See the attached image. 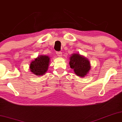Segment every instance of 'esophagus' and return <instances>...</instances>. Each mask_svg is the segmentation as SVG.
Wrapping results in <instances>:
<instances>
[{"label":"esophagus","mask_w":122,"mask_h":122,"mask_svg":"<svg viewBox=\"0 0 122 122\" xmlns=\"http://www.w3.org/2000/svg\"><path fill=\"white\" fill-rule=\"evenodd\" d=\"M56 54L58 56L61 57L62 55V52H56Z\"/></svg>","instance_id":"1"}]
</instances>
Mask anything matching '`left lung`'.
<instances>
[{"label":"left lung","instance_id":"8db88e82","mask_svg":"<svg viewBox=\"0 0 122 122\" xmlns=\"http://www.w3.org/2000/svg\"><path fill=\"white\" fill-rule=\"evenodd\" d=\"M70 66L75 73L80 77H85L91 69L88 59L78 53H74L70 57Z\"/></svg>","mask_w":122,"mask_h":122}]
</instances>
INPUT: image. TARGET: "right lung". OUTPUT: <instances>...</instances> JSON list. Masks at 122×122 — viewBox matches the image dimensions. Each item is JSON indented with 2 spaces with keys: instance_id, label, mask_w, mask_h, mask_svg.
<instances>
[{
  "instance_id": "1",
  "label": "right lung",
  "mask_w": 122,
  "mask_h": 122,
  "mask_svg": "<svg viewBox=\"0 0 122 122\" xmlns=\"http://www.w3.org/2000/svg\"><path fill=\"white\" fill-rule=\"evenodd\" d=\"M50 58L48 56L40 55L33 60L30 65L31 72L36 76L43 75L48 69Z\"/></svg>"
}]
</instances>
